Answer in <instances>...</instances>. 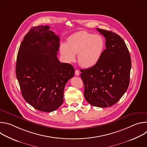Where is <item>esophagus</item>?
<instances>
[{"label": "esophagus", "instance_id": "1", "mask_svg": "<svg viewBox=\"0 0 147 147\" xmlns=\"http://www.w3.org/2000/svg\"><path fill=\"white\" fill-rule=\"evenodd\" d=\"M80 74V71L78 70H75V75L76 76H79Z\"/></svg>", "mask_w": 147, "mask_h": 147}]
</instances>
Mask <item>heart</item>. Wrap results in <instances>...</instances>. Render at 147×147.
<instances>
[{
	"label": "heart",
	"mask_w": 147,
	"mask_h": 147,
	"mask_svg": "<svg viewBox=\"0 0 147 147\" xmlns=\"http://www.w3.org/2000/svg\"><path fill=\"white\" fill-rule=\"evenodd\" d=\"M105 47L103 38L98 35L85 31L77 32L70 35L67 43L60 45L61 55L69 63L76 59L81 66L88 68L95 65L102 56Z\"/></svg>",
	"instance_id": "heart-1"
}]
</instances>
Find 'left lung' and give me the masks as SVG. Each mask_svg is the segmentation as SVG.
Instances as JSON below:
<instances>
[{"label":"left lung","mask_w":147,"mask_h":147,"mask_svg":"<svg viewBox=\"0 0 147 147\" xmlns=\"http://www.w3.org/2000/svg\"><path fill=\"white\" fill-rule=\"evenodd\" d=\"M106 39V49L94 66L81 69L84 96L94 107L107 108L117 102L127 91L131 67L123 39L112 31L96 28Z\"/></svg>","instance_id":"1"}]
</instances>
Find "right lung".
Segmentation results:
<instances>
[{"label": "right lung", "instance_id": "add662e5", "mask_svg": "<svg viewBox=\"0 0 147 147\" xmlns=\"http://www.w3.org/2000/svg\"><path fill=\"white\" fill-rule=\"evenodd\" d=\"M59 40L49 26L34 27L18 52L16 74L22 95L39 111L51 112L61 105L66 84L74 74L71 65L57 59Z\"/></svg>", "mask_w": 147, "mask_h": 147}]
</instances>
